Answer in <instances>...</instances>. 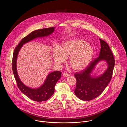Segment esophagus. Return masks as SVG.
I'll return each instance as SVG.
<instances>
[{
  "mask_svg": "<svg viewBox=\"0 0 127 127\" xmlns=\"http://www.w3.org/2000/svg\"><path fill=\"white\" fill-rule=\"evenodd\" d=\"M63 76H64V77H67L69 76V74H68V73H64L63 74Z\"/></svg>",
  "mask_w": 127,
  "mask_h": 127,
  "instance_id": "obj_1",
  "label": "esophagus"
}]
</instances>
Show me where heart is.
Segmentation results:
<instances>
[{
    "label": "heart",
    "mask_w": 127,
    "mask_h": 127,
    "mask_svg": "<svg viewBox=\"0 0 127 127\" xmlns=\"http://www.w3.org/2000/svg\"><path fill=\"white\" fill-rule=\"evenodd\" d=\"M94 50L84 40L74 39L64 42L61 48L56 46L53 56L55 63L61 66L69 57V64L74 70L81 71L88 66L93 60Z\"/></svg>",
    "instance_id": "b5f03b06"
}]
</instances>
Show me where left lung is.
Returning a JSON list of instances; mask_svg holds the SVG:
<instances>
[{"mask_svg": "<svg viewBox=\"0 0 127 127\" xmlns=\"http://www.w3.org/2000/svg\"><path fill=\"white\" fill-rule=\"evenodd\" d=\"M99 40L101 49L99 56L92 61L84 70L74 74L77 80L74 93L82 100H91L100 95L110 83L112 77L115 66L113 54L105 41L100 39ZM101 61L106 63L107 69L101 75L94 76V70Z\"/></svg>", "mask_w": 127, "mask_h": 127, "instance_id": "1", "label": "left lung"}]
</instances>
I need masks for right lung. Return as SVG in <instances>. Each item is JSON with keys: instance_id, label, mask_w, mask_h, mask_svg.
I'll use <instances>...</instances> for the list:
<instances>
[{"instance_id": "add662e5", "label": "right lung", "mask_w": 127, "mask_h": 127, "mask_svg": "<svg viewBox=\"0 0 127 127\" xmlns=\"http://www.w3.org/2000/svg\"><path fill=\"white\" fill-rule=\"evenodd\" d=\"M55 27L39 29L32 32L24 38L14 51L12 58V71L18 87L21 91L31 99L35 101L48 100L54 94V87L61 77V72L54 71L48 74L44 82L37 88H32L26 85L21 80L17 70L16 62L19 52L23 46L33 40L48 37L55 31Z\"/></svg>"}]
</instances>
